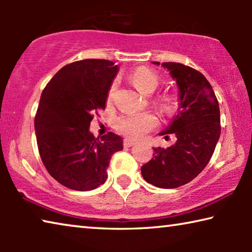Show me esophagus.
<instances>
[{"instance_id": "esophagus-1", "label": "esophagus", "mask_w": 252, "mask_h": 252, "mask_svg": "<svg viewBox=\"0 0 252 252\" xmlns=\"http://www.w3.org/2000/svg\"><path fill=\"white\" fill-rule=\"evenodd\" d=\"M134 144H136V142L133 141V140H130V139H125V141H123V146L126 148H130L132 146H134Z\"/></svg>"}]
</instances>
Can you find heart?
<instances>
[{"mask_svg": "<svg viewBox=\"0 0 252 252\" xmlns=\"http://www.w3.org/2000/svg\"><path fill=\"white\" fill-rule=\"evenodd\" d=\"M131 81L135 85L140 92L144 94H150L155 92L156 89L159 85L160 79L155 71L148 67H139L133 73L131 74ZM117 83L111 85L108 100L110 101L113 96V92L116 90ZM164 108L169 109L171 106V99L170 97H163L162 100ZM118 130L132 139H139L144 134L152 130L158 125V119L151 113H132L127 116L120 117L117 120Z\"/></svg>", "mask_w": 252, "mask_h": 252, "instance_id": "heart-1", "label": "heart"}]
</instances>
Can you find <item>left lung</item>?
I'll return each instance as SVG.
<instances>
[{"label":"left lung","instance_id":"8db88e82","mask_svg":"<svg viewBox=\"0 0 252 252\" xmlns=\"http://www.w3.org/2000/svg\"><path fill=\"white\" fill-rule=\"evenodd\" d=\"M161 66L176 81L179 108L159 134L174 133L177 142L167 149L153 148V158L142 165L141 173L153 186L173 189L193 180L210 161L221 133L220 110L202 73L181 63L164 62Z\"/></svg>","mask_w":252,"mask_h":252}]
</instances>
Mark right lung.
Here are the masks:
<instances>
[{"label":"right lung","mask_w":252,"mask_h":252,"mask_svg":"<svg viewBox=\"0 0 252 252\" xmlns=\"http://www.w3.org/2000/svg\"><path fill=\"white\" fill-rule=\"evenodd\" d=\"M119 66L109 60L87 59L63 66L46 84L34 120L37 148L48 172L76 191L105 182L111 157L123 149L113 132L95 139L90 123L104 109Z\"/></svg>","instance_id":"1"}]
</instances>
